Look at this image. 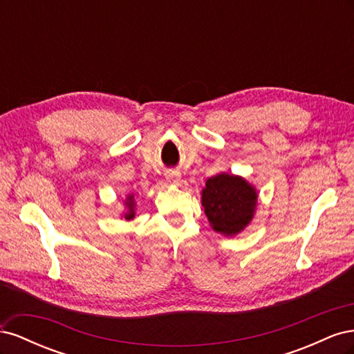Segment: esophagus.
<instances>
[{
	"instance_id": "34e87169",
	"label": "esophagus",
	"mask_w": 354,
	"mask_h": 354,
	"mask_svg": "<svg viewBox=\"0 0 354 354\" xmlns=\"http://www.w3.org/2000/svg\"><path fill=\"white\" fill-rule=\"evenodd\" d=\"M165 178L169 181V183L178 185L180 183V178H181V174L178 173V171H167Z\"/></svg>"
}]
</instances>
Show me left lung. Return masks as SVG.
<instances>
[{"label": "left lung", "mask_w": 354, "mask_h": 354, "mask_svg": "<svg viewBox=\"0 0 354 354\" xmlns=\"http://www.w3.org/2000/svg\"><path fill=\"white\" fill-rule=\"evenodd\" d=\"M202 205L212 229L233 236L251 221L257 194L243 178L218 174L207 180V187L202 190Z\"/></svg>", "instance_id": "1"}]
</instances>
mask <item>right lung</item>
Instances as JSON below:
<instances>
[{"mask_svg":"<svg viewBox=\"0 0 354 354\" xmlns=\"http://www.w3.org/2000/svg\"><path fill=\"white\" fill-rule=\"evenodd\" d=\"M127 207L130 208V211H128L127 214H125V218L127 220H131L133 217H134V201H133V195H130L128 196V199H127Z\"/></svg>","mask_w":354,"mask_h":354,"instance_id":"add662e5","label":"right lung"}]
</instances>
